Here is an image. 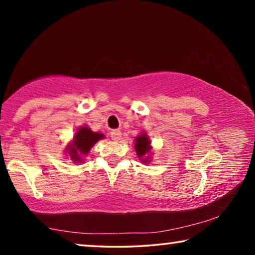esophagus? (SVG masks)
<instances>
[{
    "label": "esophagus",
    "instance_id": "esophagus-1",
    "mask_svg": "<svg viewBox=\"0 0 255 255\" xmlns=\"http://www.w3.org/2000/svg\"><path fill=\"white\" fill-rule=\"evenodd\" d=\"M110 137H111L112 140L118 141L120 138H122V131H120V130H112L110 132Z\"/></svg>",
    "mask_w": 255,
    "mask_h": 255
}]
</instances>
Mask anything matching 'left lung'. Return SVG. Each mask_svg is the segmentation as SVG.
Masks as SVG:
<instances>
[{
	"instance_id": "1",
	"label": "left lung",
	"mask_w": 255,
	"mask_h": 255,
	"mask_svg": "<svg viewBox=\"0 0 255 255\" xmlns=\"http://www.w3.org/2000/svg\"><path fill=\"white\" fill-rule=\"evenodd\" d=\"M135 149L137 156L141 159V162L147 164L149 162L148 155L150 154V140L146 133H140L135 139Z\"/></svg>"
}]
</instances>
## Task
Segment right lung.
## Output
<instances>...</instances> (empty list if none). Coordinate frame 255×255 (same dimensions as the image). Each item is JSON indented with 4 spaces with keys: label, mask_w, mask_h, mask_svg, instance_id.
Segmentation results:
<instances>
[{
    "label": "right lung",
    "mask_w": 255,
    "mask_h": 255,
    "mask_svg": "<svg viewBox=\"0 0 255 255\" xmlns=\"http://www.w3.org/2000/svg\"><path fill=\"white\" fill-rule=\"evenodd\" d=\"M105 135L100 132H94L89 127H81L75 132L72 143L66 147V152L70 154L71 159L75 163L83 162V157L88 155L92 146Z\"/></svg>",
    "instance_id": "add662e5"
}]
</instances>
